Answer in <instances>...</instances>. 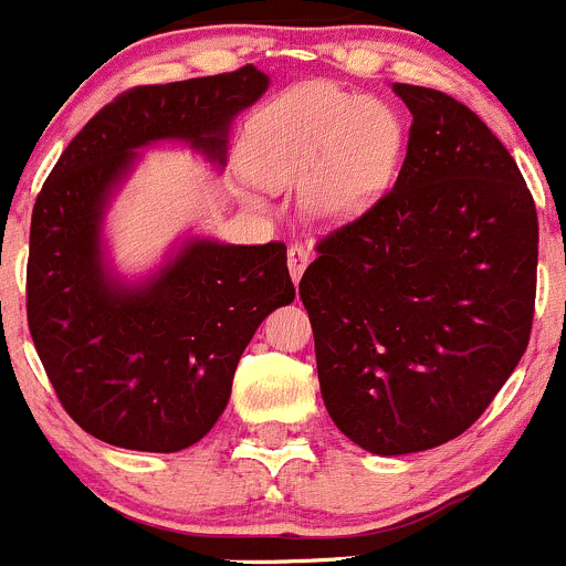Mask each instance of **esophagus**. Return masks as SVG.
Listing matches in <instances>:
<instances>
[{
    "instance_id": "obj_1",
    "label": "esophagus",
    "mask_w": 566,
    "mask_h": 566,
    "mask_svg": "<svg viewBox=\"0 0 566 566\" xmlns=\"http://www.w3.org/2000/svg\"><path fill=\"white\" fill-rule=\"evenodd\" d=\"M310 249L301 247V243H293V247L287 249V268H290V276H293V282H298L301 273L306 271V265H310Z\"/></svg>"
}]
</instances>
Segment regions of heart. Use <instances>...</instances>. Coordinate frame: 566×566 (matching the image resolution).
<instances>
[{
  "mask_svg": "<svg viewBox=\"0 0 566 566\" xmlns=\"http://www.w3.org/2000/svg\"><path fill=\"white\" fill-rule=\"evenodd\" d=\"M402 139V123L380 101L306 84L254 119L249 169L271 186L306 180L310 210L323 219H350L386 191Z\"/></svg>",
  "mask_w": 566,
  "mask_h": 566,
  "instance_id": "obj_1",
  "label": "heart"
}]
</instances>
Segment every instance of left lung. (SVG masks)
Returning a JSON list of instances; mask_svg holds the SVG:
<instances>
[{"label": "left lung", "instance_id": "left-lung-1", "mask_svg": "<svg viewBox=\"0 0 566 566\" xmlns=\"http://www.w3.org/2000/svg\"><path fill=\"white\" fill-rule=\"evenodd\" d=\"M413 114L394 188L317 241L298 293L334 424L375 454L462 436L528 347L534 197L452 95L394 84Z\"/></svg>", "mask_w": 566, "mask_h": 566}]
</instances>
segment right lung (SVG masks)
Listing matches in <instances>:
<instances>
[{"instance_id": "right-lung-1", "label": "right lung", "mask_w": 566, "mask_h": 566, "mask_svg": "<svg viewBox=\"0 0 566 566\" xmlns=\"http://www.w3.org/2000/svg\"><path fill=\"white\" fill-rule=\"evenodd\" d=\"M254 65L119 93L73 136L40 188L27 260V323L62 408L136 452H180L210 432L256 325L295 298L282 241L188 243L145 287L104 273L98 227L134 150L188 139L224 164L227 125L265 93Z\"/></svg>"}]
</instances>
